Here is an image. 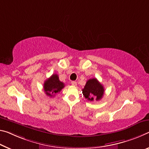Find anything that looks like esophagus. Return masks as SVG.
<instances>
[{
  "label": "esophagus",
  "instance_id": "obj_1",
  "mask_svg": "<svg viewBox=\"0 0 149 149\" xmlns=\"http://www.w3.org/2000/svg\"><path fill=\"white\" fill-rule=\"evenodd\" d=\"M71 84H72V86H77V82L75 81H72V82H71Z\"/></svg>",
  "mask_w": 149,
  "mask_h": 149
}]
</instances>
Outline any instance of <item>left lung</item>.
Returning a JSON list of instances; mask_svg holds the SVG:
<instances>
[{"mask_svg": "<svg viewBox=\"0 0 149 149\" xmlns=\"http://www.w3.org/2000/svg\"><path fill=\"white\" fill-rule=\"evenodd\" d=\"M82 93L87 100L93 101L95 97L97 101H99L104 94V87L96 78L89 79L82 89Z\"/></svg>", "mask_w": 149, "mask_h": 149, "instance_id": "left-lung-1", "label": "left lung"}]
</instances>
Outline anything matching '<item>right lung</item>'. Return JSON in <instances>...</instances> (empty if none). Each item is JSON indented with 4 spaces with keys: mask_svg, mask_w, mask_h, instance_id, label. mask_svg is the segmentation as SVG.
Returning a JSON list of instances; mask_svg holds the SVG:
<instances>
[{
    "mask_svg": "<svg viewBox=\"0 0 149 149\" xmlns=\"http://www.w3.org/2000/svg\"><path fill=\"white\" fill-rule=\"evenodd\" d=\"M64 87V84L60 81L57 74H53L44 83V90L45 93L50 97L55 94L59 93Z\"/></svg>",
    "mask_w": 149,
    "mask_h": 149,
    "instance_id": "right-lung-1",
    "label": "right lung"
}]
</instances>
